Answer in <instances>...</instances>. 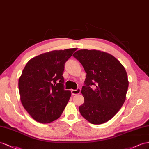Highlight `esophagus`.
<instances>
[{"label": "esophagus", "mask_w": 149, "mask_h": 149, "mask_svg": "<svg viewBox=\"0 0 149 149\" xmlns=\"http://www.w3.org/2000/svg\"><path fill=\"white\" fill-rule=\"evenodd\" d=\"M80 91H81V90H80V88H78L76 89V90H72L71 91V93H72V95H75L79 94V93H80Z\"/></svg>", "instance_id": "1"}]
</instances>
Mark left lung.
Wrapping results in <instances>:
<instances>
[{"instance_id":"obj_1","label":"left lung","mask_w":149,"mask_h":149,"mask_svg":"<svg viewBox=\"0 0 149 149\" xmlns=\"http://www.w3.org/2000/svg\"><path fill=\"white\" fill-rule=\"evenodd\" d=\"M73 56L87 73L81 91L84 102L79 112L92 124H104L119 111L125 100L129 81L125 68L116 57L100 50L82 49Z\"/></svg>"}]
</instances>
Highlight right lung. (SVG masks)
I'll use <instances>...</instances> for the list:
<instances>
[{"label":"right lung","mask_w":149,"mask_h":149,"mask_svg":"<svg viewBox=\"0 0 149 149\" xmlns=\"http://www.w3.org/2000/svg\"><path fill=\"white\" fill-rule=\"evenodd\" d=\"M77 48L52 50L31 58L19 79L20 100L36 121L48 124L61 117L71 92L64 89V64Z\"/></svg>","instance_id":"1"}]
</instances>
